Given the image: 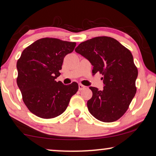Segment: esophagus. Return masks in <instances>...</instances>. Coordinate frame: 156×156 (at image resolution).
<instances>
[{
  "label": "esophagus",
  "mask_w": 156,
  "mask_h": 156,
  "mask_svg": "<svg viewBox=\"0 0 156 156\" xmlns=\"http://www.w3.org/2000/svg\"><path fill=\"white\" fill-rule=\"evenodd\" d=\"M84 89H86L85 86L81 84V83H79V90L80 91H82V90H83Z\"/></svg>",
  "instance_id": "obj_1"
}]
</instances>
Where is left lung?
<instances>
[{"mask_svg": "<svg viewBox=\"0 0 156 156\" xmlns=\"http://www.w3.org/2000/svg\"><path fill=\"white\" fill-rule=\"evenodd\" d=\"M93 65L92 73L102 74V91L90 87L92 98L87 107L92 115L104 122H112L125 113L136 92L138 69L132 54L116 39L98 37L83 41L75 48Z\"/></svg>", "mask_w": 156, "mask_h": 156, "instance_id": "left-lung-1", "label": "left lung"}]
</instances>
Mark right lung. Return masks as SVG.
<instances>
[{
    "mask_svg": "<svg viewBox=\"0 0 156 156\" xmlns=\"http://www.w3.org/2000/svg\"><path fill=\"white\" fill-rule=\"evenodd\" d=\"M75 46V42L44 38L22 51L17 62V83L24 104L35 115L44 119L60 115L78 91L76 82L64 85L55 81L65 55Z\"/></svg>",
    "mask_w": 156,
    "mask_h": 156,
    "instance_id": "right-lung-1",
    "label": "right lung"
}]
</instances>
